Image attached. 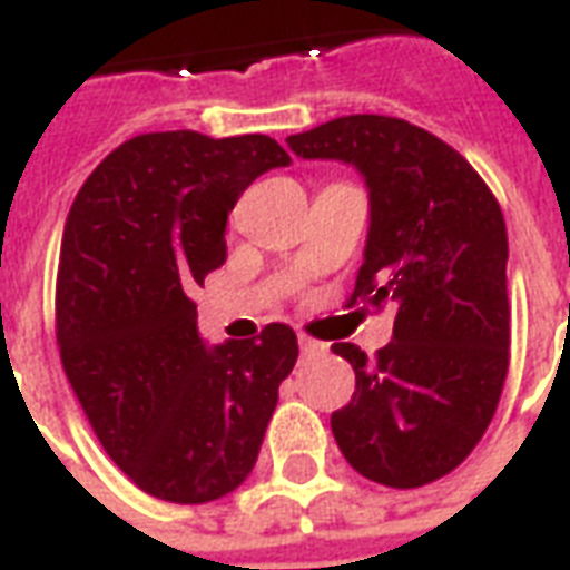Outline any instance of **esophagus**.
Returning a JSON list of instances; mask_svg holds the SVG:
<instances>
[{"mask_svg":"<svg viewBox=\"0 0 570 570\" xmlns=\"http://www.w3.org/2000/svg\"><path fill=\"white\" fill-rule=\"evenodd\" d=\"M298 347H302V353H305V356H314V353H320V350H323V344L314 338H307V335H302V338H298Z\"/></svg>","mask_w":570,"mask_h":570,"instance_id":"obj_1","label":"esophagus"}]
</instances>
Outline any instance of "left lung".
<instances>
[{
	"label": "left lung",
	"instance_id": "left-lung-1",
	"mask_svg": "<svg viewBox=\"0 0 570 570\" xmlns=\"http://www.w3.org/2000/svg\"><path fill=\"white\" fill-rule=\"evenodd\" d=\"M302 159L360 168L371 202L347 305H395L374 356L338 341L356 371L332 435L362 478L416 489L468 459L492 423L510 362L508 229L465 156L420 126L350 114L286 138Z\"/></svg>",
	"mask_w": 570,
	"mask_h": 570
}]
</instances>
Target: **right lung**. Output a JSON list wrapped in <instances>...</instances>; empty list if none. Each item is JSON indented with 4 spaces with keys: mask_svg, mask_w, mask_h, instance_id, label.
Returning <instances> with one entry per match:
<instances>
[{
    "mask_svg": "<svg viewBox=\"0 0 570 570\" xmlns=\"http://www.w3.org/2000/svg\"><path fill=\"white\" fill-rule=\"evenodd\" d=\"M289 154L268 135H135L71 202L57 272V344L114 465L147 495L205 504L256 465L296 332L205 347L189 293L226 263L235 202Z\"/></svg>",
    "mask_w": 570,
    "mask_h": 570,
    "instance_id": "1",
    "label": "right lung"
}]
</instances>
